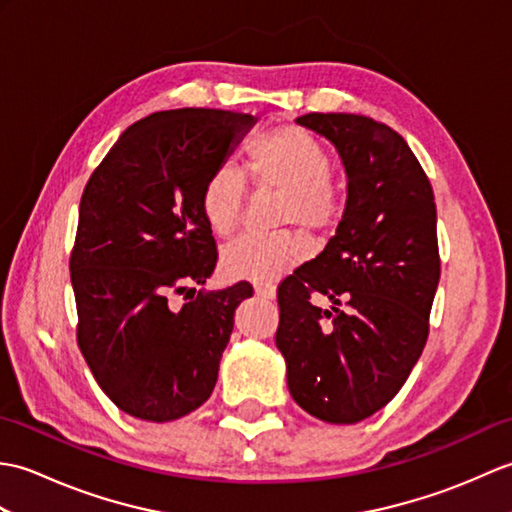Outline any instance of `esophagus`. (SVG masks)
Returning a JSON list of instances; mask_svg holds the SVG:
<instances>
[{"mask_svg":"<svg viewBox=\"0 0 512 512\" xmlns=\"http://www.w3.org/2000/svg\"><path fill=\"white\" fill-rule=\"evenodd\" d=\"M255 295H257V297H262V299H266V301H273V299H275V295H277V290H275V286L257 284V286H255Z\"/></svg>","mask_w":512,"mask_h":512,"instance_id":"34e87169","label":"esophagus"}]
</instances>
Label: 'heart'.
Returning <instances> with one entry per match:
<instances>
[{
    "instance_id": "heart-1",
    "label": "heart",
    "mask_w": 512,
    "mask_h": 512,
    "mask_svg": "<svg viewBox=\"0 0 512 512\" xmlns=\"http://www.w3.org/2000/svg\"><path fill=\"white\" fill-rule=\"evenodd\" d=\"M248 173L255 189L277 193V226H301L310 233H325L343 213L339 184L330 178V156L308 132L279 127L250 147ZM246 187L242 173L217 167L204 180L200 211L209 231L231 235L242 217ZM310 255L308 239L281 231L270 237H239L222 250L220 266L228 279L270 284Z\"/></svg>"
}]
</instances>
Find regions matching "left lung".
Masks as SVG:
<instances>
[{
    "instance_id": "obj_1",
    "label": "left lung",
    "mask_w": 512,
    "mask_h": 512,
    "mask_svg": "<svg viewBox=\"0 0 512 512\" xmlns=\"http://www.w3.org/2000/svg\"><path fill=\"white\" fill-rule=\"evenodd\" d=\"M297 125L334 145L347 200L328 246L281 281L275 343L297 405L323 422L354 424L398 394L427 343L440 281L436 202L391 127L317 112Z\"/></svg>"
}]
</instances>
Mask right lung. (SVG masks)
I'll list each match as a JSON object with an SVG mask.
<instances>
[{
  "label": "right lung",
  "mask_w": 512,
  "mask_h": 512,
  "mask_svg": "<svg viewBox=\"0 0 512 512\" xmlns=\"http://www.w3.org/2000/svg\"><path fill=\"white\" fill-rule=\"evenodd\" d=\"M255 123L224 110L156 112L125 129L85 184L70 257L76 341L129 416L178 420L217 383L235 308L253 288L198 292L180 310L169 297L195 295L215 270L200 191Z\"/></svg>",
  "instance_id": "add662e5"
}]
</instances>
